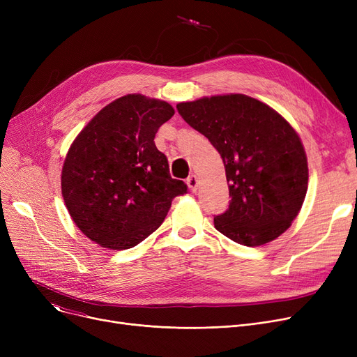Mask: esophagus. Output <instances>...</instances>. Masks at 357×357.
I'll list each match as a JSON object with an SVG mask.
<instances>
[{
	"label": "esophagus",
	"instance_id": "obj_1",
	"mask_svg": "<svg viewBox=\"0 0 357 357\" xmlns=\"http://www.w3.org/2000/svg\"><path fill=\"white\" fill-rule=\"evenodd\" d=\"M186 183H188L190 190H191L192 192H195V191L198 190V179H197L195 175H191L188 179H186Z\"/></svg>",
	"mask_w": 357,
	"mask_h": 357
}]
</instances>
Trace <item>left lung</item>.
Instances as JSON below:
<instances>
[{
    "label": "left lung",
    "mask_w": 357,
    "mask_h": 357,
    "mask_svg": "<svg viewBox=\"0 0 357 357\" xmlns=\"http://www.w3.org/2000/svg\"><path fill=\"white\" fill-rule=\"evenodd\" d=\"M207 137L226 167L231 201L215 229L243 246H261L285 233L308 188L304 146L273 108L243 93L204 97L176 105Z\"/></svg>",
    "instance_id": "left-lung-1"
}]
</instances>
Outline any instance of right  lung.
<instances>
[{"mask_svg":"<svg viewBox=\"0 0 357 357\" xmlns=\"http://www.w3.org/2000/svg\"><path fill=\"white\" fill-rule=\"evenodd\" d=\"M174 114L166 101L128 93L105 105L70 144L62 167L65 205L101 248L137 246L159 229L172 199L186 194L155 144Z\"/></svg>","mask_w":357,"mask_h":357,"instance_id":"1","label":"right lung"}]
</instances>
